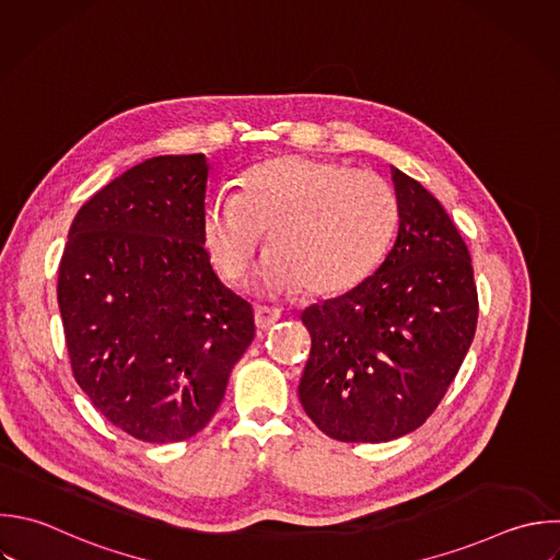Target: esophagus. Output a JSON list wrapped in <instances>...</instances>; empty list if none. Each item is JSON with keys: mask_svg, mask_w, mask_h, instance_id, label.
I'll use <instances>...</instances> for the list:
<instances>
[{"mask_svg": "<svg viewBox=\"0 0 560 560\" xmlns=\"http://www.w3.org/2000/svg\"><path fill=\"white\" fill-rule=\"evenodd\" d=\"M280 317H282V313L278 308H269V306L254 308V322H256L258 330H269Z\"/></svg>", "mask_w": 560, "mask_h": 560, "instance_id": "1", "label": "esophagus"}]
</instances>
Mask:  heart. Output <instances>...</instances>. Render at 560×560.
<instances>
[{
  "label": "heart",
  "mask_w": 560,
  "mask_h": 560,
  "mask_svg": "<svg viewBox=\"0 0 560 560\" xmlns=\"http://www.w3.org/2000/svg\"><path fill=\"white\" fill-rule=\"evenodd\" d=\"M398 221L385 179L337 162L280 155L249 168L241 190L219 192L203 214V243L228 282H241L265 247L260 293L337 295L381 262Z\"/></svg>",
  "instance_id": "heart-1"
}]
</instances>
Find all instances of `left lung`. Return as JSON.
Listing matches in <instances>:
<instances>
[{"instance_id": "left-lung-1", "label": "left lung", "mask_w": 560, "mask_h": 560, "mask_svg": "<svg viewBox=\"0 0 560 560\" xmlns=\"http://www.w3.org/2000/svg\"><path fill=\"white\" fill-rule=\"evenodd\" d=\"M389 171L398 230L385 260L300 315L313 339L300 402L341 442H389L418 429L455 378L477 324L459 232L427 188Z\"/></svg>"}]
</instances>
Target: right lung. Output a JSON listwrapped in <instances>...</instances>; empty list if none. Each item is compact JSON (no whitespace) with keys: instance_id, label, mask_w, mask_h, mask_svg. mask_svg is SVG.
Wrapping results in <instances>:
<instances>
[{"instance_id":"obj_1","label":"right lung","mask_w":560,"mask_h":560,"mask_svg":"<svg viewBox=\"0 0 560 560\" xmlns=\"http://www.w3.org/2000/svg\"><path fill=\"white\" fill-rule=\"evenodd\" d=\"M208 173L203 153L129 168L77 212L59 267L74 378L144 442L199 433L254 339L252 306L203 249Z\"/></svg>"}]
</instances>
